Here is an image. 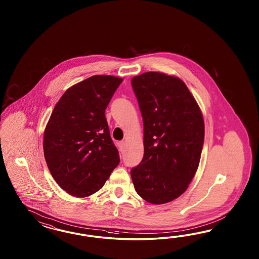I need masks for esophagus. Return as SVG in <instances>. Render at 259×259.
<instances>
[{"label": "esophagus", "instance_id": "34e87169", "mask_svg": "<svg viewBox=\"0 0 259 259\" xmlns=\"http://www.w3.org/2000/svg\"><path fill=\"white\" fill-rule=\"evenodd\" d=\"M124 141H119L118 142V148H119V150L120 151H122V150L124 149Z\"/></svg>", "mask_w": 259, "mask_h": 259}]
</instances>
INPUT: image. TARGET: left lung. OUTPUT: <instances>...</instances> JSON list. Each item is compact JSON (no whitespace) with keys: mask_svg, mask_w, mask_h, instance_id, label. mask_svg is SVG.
Listing matches in <instances>:
<instances>
[{"mask_svg":"<svg viewBox=\"0 0 259 259\" xmlns=\"http://www.w3.org/2000/svg\"><path fill=\"white\" fill-rule=\"evenodd\" d=\"M143 119L144 155L131 170L134 187L152 204L181 196L199 164L204 121L181 78L146 72L131 80Z\"/></svg>","mask_w":259,"mask_h":259,"instance_id":"left-lung-1","label":"left lung"}]
</instances>
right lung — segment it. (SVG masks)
Wrapping results in <instances>:
<instances>
[{"label": "right lung", "mask_w": 259, "mask_h": 259, "mask_svg": "<svg viewBox=\"0 0 259 259\" xmlns=\"http://www.w3.org/2000/svg\"><path fill=\"white\" fill-rule=\"evenodd\" d=\"M122 78L96 75L68 88L57 102L44 135L47 167L71 196H91L119 163L105 109Z\"/></svg>", "instance_id": "add662e5"}]
</instances>
